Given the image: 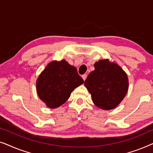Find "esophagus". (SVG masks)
<instances>
[{
	"mask_svg": "<svg viewBox=\"0 0 153 153\" xmlns=\"http://www.w3.org/2000/svg\"><path fill=\"white\" fill-rule=\"evenodd\" d=\"M82 78H83V81H85V79H86V78H87V74H83V75H82Z\"/></svg>",
	"mask_w": 153,
	"mask_h": 153,
	"instance_id": "obj_1",
	"label": "esophagus"
}]
</instances>
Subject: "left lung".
I'll return each mask as SVG.
<instances>
[{"label":"left lung","instance_id":"obj_1","mask_svg":"<svg viewBox=\"0 0 153 153\" xmlns=\"http://www.w3.org/2000/svg\"><path fill=\"white\" fill-rule=\"evenodd\" d=\"M95 70L87 76L84 85L91 93L93 103L103 110L118 106L126 95L129 80L120 65L108 59L94 64Z\"/></svg>","mask_w":153,"mask_h":153}]
</instances>
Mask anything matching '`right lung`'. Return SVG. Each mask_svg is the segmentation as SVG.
Listing matches in <instances>:
<instances>
[{
	"instance_id": "1",
	"label": "right lung",
	"mask_w": 153,
	"mask_h": 153,
	"mask_svg": "<svg viewBox=\"0 0 153 153\" xmlns=\"http://www.w3.org/2000/svg\"><path fill=\"white\" fill-rule=\"evenodd\" d=\"M83 82L76 68L65 60H53L37 79L36 91L47 107L56 108L63 104L72 92Z\"/></svg>"
}]
</instances>
